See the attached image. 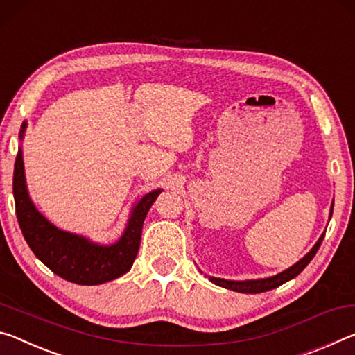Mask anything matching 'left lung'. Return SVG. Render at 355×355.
Returning a JSON list of instances; mask_svg holds the SVG:
<instances>
[{
  "label": "left lung",
  "mask_w": 355,
  "mask_h": 355,
  "mask_svg": "<svg viewBox=\"0 0 355 355\" xmlns=\"http://www.w3.org/2000/svg\"><path fill=\"white\" fill-rule=\"evenodd\" d=\"M332 214V212H330ZM325 232L324 234L319 237V241L315 243V247H313L309 253L305 254L304 258H302L299 263H295L294 266L289 267V269L283 270L282 274L274 275V277H269V278H259V280H245V282H231V280H222V278H216V277H211V282L218 284V286H223L226 289H231V291H237V293H245V294H257V293H264V291H269V289H274L278 288L280 284L286 283L288 280H291V278L297 277L302 270L305 269L306 266H309L310 261L315 258L316 252L321 247L322 239H324Z\"/></svg>",
  "instance_id": "8db88e82"
}]
</instances>
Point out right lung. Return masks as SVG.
I'll use <instances>...</instances> for the list:
<instances>
[{
    "mask_svg": "<svg viewBox=\"0 0 355 355\" xmlns=\"http://www.w3.org/2000/svg\"><path fill=\"white\" fill-rule=\"evenodd\" d=\"M26 124L21 125L20 138ZM162 190H154L143 196L133 207L129 225L121 239L113 245H96L85 237L58 230L44 218L28 198L23 171L21 149L14 166V198L15 214L23 237L33 253L42 263L67 282L77 284H101L114 280L130 270L137 258L141 228L149 207Z\"/></svg>",
    "mask_w": 355,
    "mask_h": 355,
    "instance_id": "right-lung-1",
    "label": "right lung"
}]
</instances>
